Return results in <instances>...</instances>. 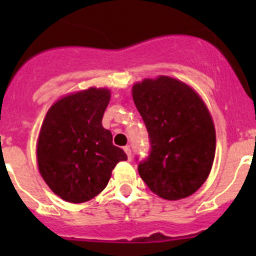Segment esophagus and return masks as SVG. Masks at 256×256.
Listing matches in <instances>:
<instances>
[{
	"instance_id": "1",
	"label": "esophagus",
	"mask_w": 256,
	"mask_h": 256,
	"mask_svg": "<svg viewBox=\"0 0 256 256\" xmlns=\"http://www.w3.org/2000/svg\"><path fill=\"white\" fill-rule=\"evenodd\" d=\"M124 151H125V154H128V161H131V150H130V147H128V146H125V147H124Z\"/></svg>"
}]
</instances>
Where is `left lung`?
<instances>
[{
  "label": "left lung",
  "instance_id": "left-lung-1",
  "mask_svg": "<svg viewBox=\"0 0 256 256\" xmlns=\"http://www.w3.org/2000/svg\"><path fill=\"white\" fill-rule=\"evenodd\" d=\"M132 99L151 140L148 158L138 164L144 182L164 200L193 194L216 156V128L206 102L192 86L167 76L135 82Z\"/></svg>",
  "mask_w": 256,
  "mask_h": 256
}]
</instances>
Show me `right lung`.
I'll return each instance as SVG.
<instances>
[{
	"mask_svg": "<svg viewBox=\"0 0 256 256\" xmlns=\"http://www.w3.org/2000/svg\"><path fill=\"white\" fill-rule=\"evenodd\" d=\"M110 98L108 88L90 86L62 96L46 114L36 151L38 170L52 192L66 202L96 197L116 164L128 160L102 128Z\"/></svg>",
	"mask_w": 256,
	"mask_h": 256,
	"instance_id": "1",
	"label": "right lung"
}]
</instances>
